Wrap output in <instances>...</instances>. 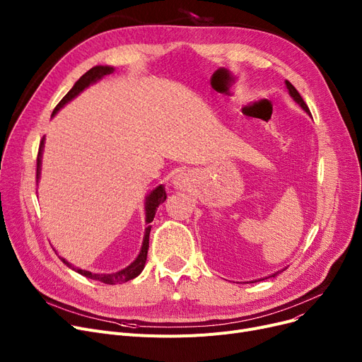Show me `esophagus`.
I'll use <instances>...</instances> for the list:
<instances>
[{
	"mask_svg": "<svg viewBox=\"0 0 362 362\" xmlns=\"http://www.w3.org/2000/svg\"><path fill=\"white\" fill-rule=\"evenodd\" d=\"M175 185L180 187V186L183 185V176H177V177H176V180H175Z\"/></svg>",
	"mask_w": 362,
	"mask_h": 362,
	"instance_id": "esophagus-1",
	"label": "esophagus"
}]
</instances>
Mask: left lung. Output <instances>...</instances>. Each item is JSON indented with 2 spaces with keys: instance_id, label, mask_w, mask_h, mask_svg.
I'll return each mask as SVG.
<instances>
[{
  "instance_id": "obj_1",
  "label": "left lung",
  "mask_w": 362,
  "mask_h": 362,
  "mask_svg": "<svg viewBox=\"0 0 362 362\" xmlns=\"http://www.w3.org/2000/svg\"><path fill=\"white\" fill-rule=\"evenodd\" d=\"M286 86H288V89H289V93H291V97L302 107V110H305V112H308V114H311L310 112V108H308V105L305 104V101L302 100V97L299 95V92L295 89V86L289 82V81H286ZM280 272H277V273H274V274H272V276H269V277H274V276H277ZM269 277H265V279H269Z\"/></svg>"
}]
</instances>
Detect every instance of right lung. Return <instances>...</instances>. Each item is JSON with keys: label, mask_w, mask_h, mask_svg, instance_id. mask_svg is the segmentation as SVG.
<instances>
[{"label": "right lung", "mask_w": 362, "mask_h": 362, "mask_svg": "<svg viewBox=\"0 0 362 362\" xmlns=\"http://www.w3.org/2000/svg\"><path fill=\"white\" fill-rule=\"evenodd\" d=\"M114 71V67L111 66H95L92 67L90 70H88L82 78L76 82L73 85V88L64 95V98L57 104V107L54 108L52 111V116L54 114L59 112L69 101H71L74 97H78V95L85 89L88 88L89 85L95 83L97 81H100L101 78H104L105 74H111ZM44 139L41 141L40 144V151H37V158H36V182L40 180V175H41V161H42V149H44ZM167 195H165V189L163 185L157 186L154 191H151V194L145 198V221L148 224V227L145 229V235H144V242H142V248H141V252L139 255L136 257V259L133 261L129 267L120 270V272H116V273H110V274H93L90 272H86V270H81V269H76L74 265H71L69 261H66L64 258L60 257V259L67 265L69 269L78 272L79 274L88 277V279H92V280H97V281H103L105 284H117V283H126L132 279L138 277L144 267H145V262H146V255H148V248H149V232H151V226L149 223L154 220L156 217V211L160 204H163L165 201Z\"/></svg>", "instance_id": "obj_1"}]
</instances>
